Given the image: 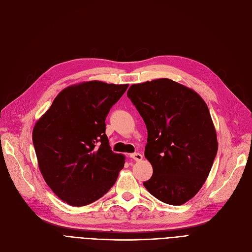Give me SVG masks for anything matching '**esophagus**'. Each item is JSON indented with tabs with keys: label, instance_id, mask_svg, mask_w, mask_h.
Wrapping results in <instances>:
<instances>
[{
	"label": "esophagus",
	"instance_id": "1",
	"mask_svg": "<svg viewBox=\"0 0 252 252\" xmlns=\"http://www.w3.org/2000/svg\"><path fill=\"white\" fill-rule=\"evenodd\" d=\"M129 157L133 158V159L136 160V161H140V160L143 159V155L141 153H138V152L137 153H131L129 155Z\"/></svg>",
	"mask_w": 252,
	"mask_h": 252
}]
</instances>
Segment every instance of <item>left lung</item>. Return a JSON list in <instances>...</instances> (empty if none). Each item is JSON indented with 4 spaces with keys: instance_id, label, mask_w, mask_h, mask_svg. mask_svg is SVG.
Returning <instances> with one entry per match:
<instances>
[{
    "instance_id": "8db88e82",
    "label": "left lung",
    "mask_w": 252,
    "mask_h": 252,
    "mask_svg": "<svg viewBox=\"0 0 252 252\" xmlns=\"http://www.w3.org/2000/svg\"><path fill=\"white\" fill-rule=\"evenodd\" d=\"M126 95L147 127L145 157L153 175L144 187L164 203L184 204L201 189L218 152L207 105L169 78L133 85Z\"/></svg>"
}]
</instances>
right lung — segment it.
Instances as JSON below:
<instances>
[{
    "mask_svg": "<svg viewBox=\"0 0 252 252\" xmlns=\"http://www.w3.org/2000/svg\"><path fill=\"white\" fill-rule=\"evenodd\" d=\"M128 85L92 81L61 91L32 131L38 167L64 202L84 206L107 193L124 168L105 134L112 106Z\"/></svg>",
    "mask_w": 252,
    "mask_h": 252,
    "instance_id": "1",
    "label": "right lung"
}]
</instances>
